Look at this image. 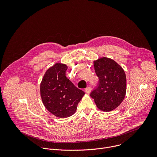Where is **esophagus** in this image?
I'll use <instances>...</instances> for the list:
<instances>
[{
    "label": "esophagus",
    "mask_w": 157,
    "mask_h": 157,
    "mask_svg": "<svg viewBox=\"0 0 157 157\" xmlns=\"http://www.w3.org/2000/svg\"><path fill=\"white\" fill-rule=\"evenodd\" d=\"M91 87H87L86 89H85V92L87 94H89L91 93Z\"/></svg>",
    "instance_id": "34e87169"
}]
</instances>
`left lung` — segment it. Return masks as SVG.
<instances>
[{"instance_id":"left-lung-1","label":"left lung","mask_w":157,"mask_h":157,"mask_svg":"<svg viewBox=\"0 0 157 157\" xmlns=\"http://www.w3.org/2000/svg\"><path fill=\"white\" fill-rule=\"evenodd\" d=\"M94 65L99 82L90 96L100 110L111 111L118 107L125 98V73L119 64L108 58L94 61Z\"/></svg>"}]
</instances>
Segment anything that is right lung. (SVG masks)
<instances>
[{"label":"right lung","mask_w":157,"mask_h":157,"mask_svg":"<svg viewBox=\"0 0 157 157\" xmlns=\"http://www.w3.org/2000/svg\"><path fill=\"white\" fill-rule=\"evenodd\" d=\"M68 67L56 63L44 74L40 94L44 105L54 116L66 118L73 115L84 92L66 77Z\"/></svg>","instance_id":"add662e5"}]
</instances>
